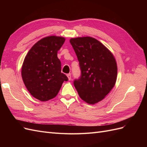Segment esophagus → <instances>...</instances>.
I'll return each instance as SVG.
<instances>
[{"mask_svg": "<svg viewBox=\"0 0 147 147\" xmlns=\"http://www.w3.org/2000/svg\"><path fill=\"white\" fill-rule=\"evenodd\" d=\"M67 77L69 78V80H71V74H69L67 75Z\"/></svg>", "mask_w": 147, "mask_h": 147, "instance_id": "34e87169", "label": "esophagus"}]
</instances>
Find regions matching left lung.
<instances>
[{"label": "left lung", "instance_id": "8db88e82", "mask_svg": "<svg viewBox=\"0 0 147 147\" xmlns=\"http://www.w3.org/2000/svg\"><path fill=\"white\" fill-rule=\"evenodd\" d=\"M70 42L82 72L80 78L74 81V86L83 100L96 104L105 98L116 83V60L112 53L94 38H72Z\"/></svg>", "mask_w": 147, "mask_h": 147}]
</instances>
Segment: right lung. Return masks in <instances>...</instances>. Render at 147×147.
Returning a JSON list of instances; mask_svg holds the SVG:
<instances>
[{
    "instance_id": "add662e5",
    "label": "right lung",
    "mask_w": 147,
    "mask_h": 147,
    "mask_svg": "<svg viewBox=\"0 0 147 147\" xmlns=\"http://www.w3.org/2000/svg\"><path fill=\"white\" fill-rule=\"evenodd\" d=\"M65 38L51 35L40 40L28 51L21 68L23 82L30 94L40 101L55 97L63 82L67 81L61 73L57 51Z\"/></svg>"
}]
</instances>
